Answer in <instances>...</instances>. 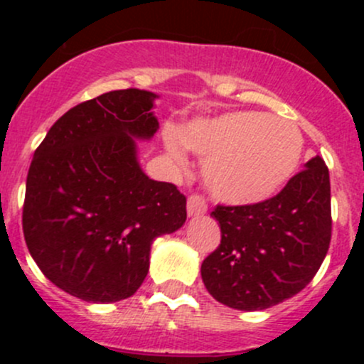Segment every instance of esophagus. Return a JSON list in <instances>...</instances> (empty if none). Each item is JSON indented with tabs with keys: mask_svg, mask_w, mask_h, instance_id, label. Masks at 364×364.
I'll return each mask as SVG.
<instances>
[{
	"mask_svg": "<svg viewBox=\"0 0 364 364\" xmlns=\"http://www.w3.org/2000/svg\"><path fill=\"white\" fill-rule=\"evenodd\" d=\"M186 211H188V216H200L208 211V204H205V199L203 196H190L188 203H186Z\"/></svg>",
	"mask_w": 364,
	"mask_h": 364,
	"instance_id": "1",
	"label": "esophagus"
}]
</instances>
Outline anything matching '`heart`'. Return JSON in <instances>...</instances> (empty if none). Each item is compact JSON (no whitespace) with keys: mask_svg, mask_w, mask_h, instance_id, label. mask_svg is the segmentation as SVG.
<instances>
[{"mask_svg":"<svg viewBox=\"0 0 364 364\" xmlns=\"http://www.w3.org/2000/svg\"><path fill=\"white\" fill-rule=\"evenodd\" d=\"M185 146L204 160V183L216 199L255 204L273 197L296 172L303 135L292 121L259 111L196 119L165 134L172 160L185 161Z\"/></svg>","mask_w":364,"mask_h":364,"instance_id":"1","label":"heart"}]
</instances>
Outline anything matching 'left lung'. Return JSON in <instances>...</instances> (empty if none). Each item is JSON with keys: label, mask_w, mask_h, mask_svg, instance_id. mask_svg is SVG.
Returning a JSON list of instances; mask_svg holds the SVG:
<instances>
[{"label": "left lung", "mask_w": 364, "mask_h": 364, "mask_svg": "<svg viewBox=\"0 0 364 364\" xmlns=\"http://www.w3.org/2000/svg\"><path fill=\"white\" fill-rule=\"evenodd\" d=\"M222 241L200 266L208 292L222 304L255 311L303 291L331 241V185L321 156L278 196L248 205H216Z\"/></svg>", "instance_id": "8db88e82"}]
</instances>
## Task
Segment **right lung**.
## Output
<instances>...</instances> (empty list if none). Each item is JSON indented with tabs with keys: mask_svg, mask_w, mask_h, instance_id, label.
Here are the masks:
<instances>
[{
	"mask_svg": "<svg viewBox=\"0 0 364 364\" xmlns=\"http://www.w3.org/2000/svg\"><path fill=\"white\" fill-rule=\"evenodd\" d=\"M159 95L109 91L65 112L36 148L26 179L28 250L61 291L90 303L134 296L153 241L186 220V197L149 179L137 142L159 130Z\"/></svg>",
	"mask_w": 364,
	"mask_h": 364,
	"instance_id": "right-lung-1",
	"label": "right lung"
}]
</instances>
